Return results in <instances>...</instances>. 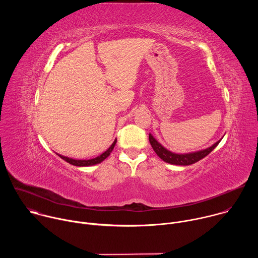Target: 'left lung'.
I'll list each match as a JSON object with an SVG mask.
<instances>
[{
    "mask_svg": "<svg viewBox=\"0 0 258 258\" xmlns=\"http://www.w3.org/2000/svg\"><path fill=\"white\" fill-rule=\"evenodd\" d=\"M149 141H150V144L152 146L153 150L159 156V158H161L166 163H170V164H174V165H190V164L196 163L197 161H199L202 158H204L205 156H207L220 142V140H219L216 143H214L212 146L208 147V148L200 150V151L177 154V153H173V152L167 150L166 148H164V147L151 134H149Z\"/></svg>",
    "mask_w": 258,
    "mask_h": 258,
    "instance_id": "1",
    "label": "left lung"
}]
</instances>
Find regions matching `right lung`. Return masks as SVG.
I'll return each mask as SVG.
<instances>
[{
	"label": "right lung",
	"instance_id": "right-lung-1",
	"mask_svg": "<svg viewBox=\"0 0 258 258\" xmlns=\"http://www.w3.org/2000/svg\"><path fill=\"white\" fill-rule=\"evenodd\" d=\"M116 144V139L114 140V142L112 143V145L109 147V148L104 152L102 153L101 155L95 157V158H92V159H73V158H69L67 156H63V155H60L58 153H56L60 158H62L63 160H65L66 162L72 164V165H76V166H91V165H95V164H98V163H101L102 161H104L109 155L110 153L112 152V150L114 149V146Z\"/></svg>",
	"mask_w": 258,
	"mask_h": 258
}]
</instances>
